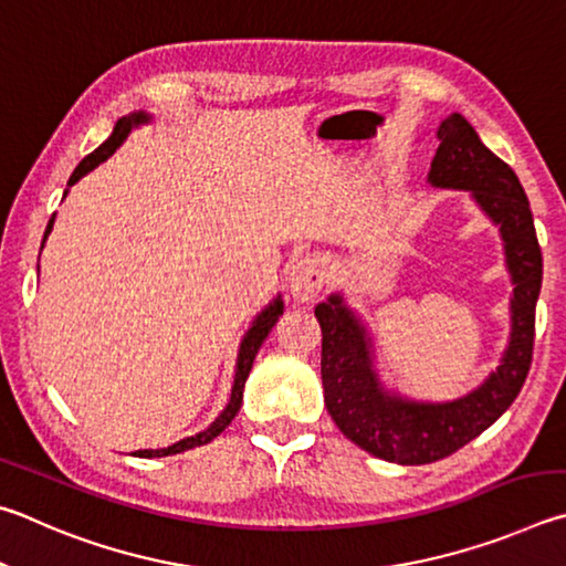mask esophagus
Segmentation results:
<instances>
[{"mask_svg": "<svg viewBox=\"0 0 566 566\" xmlns=\"http://www.w3.org/2000/svg\"><path fill=\"white\" fill-rule=\"evenodd\" d=\"M325 277H328V261L325 255H305L291 265L289 289L295 301H311L323 291Z\"/></svg>", "mask_w": 566, "mask_h": 566, "instance_id": "1", "label": "esophagus"}]
</instances>
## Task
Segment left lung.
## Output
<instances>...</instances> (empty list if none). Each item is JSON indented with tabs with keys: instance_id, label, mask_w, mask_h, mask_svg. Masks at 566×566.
I'll list each match as a JSON object with an SVG mask.
<instances>
[{
	"instance_id": "left-lung-1",
	"label": "left lung",
	"mask_w": 566,
	"mask_h": 566,
	"mask_svg": "<svg viewBox=\"0 0 566 566\" xmlns=\"http://www.w3.org/2000/svg\"><path fill=\"white\" fill-rule=\"evenodd\" d=\"M430 184L462 188L500 226L514 283L512 333L502 360L478 390L452 402H415L390 395L373 370L370 338L343 295L318 303L323 331L321 375L325 408L350 442L398 464H428L478 438L517 398L534 350V308L542 289V251L532 208L517 174L494 156L462 114L438 128Z\"/></svg>"
}]
</instances>
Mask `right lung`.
<instances>
[{
    "instance_id": "add662e5",
    "label": "right lung",
    "mask_w": 566,
    "mask_h": 566,
    "mask_svg": "<svg viewBox=\"0 0 566 566\" xmlns=\"http://www.w3.org/2000/svg\"><path fill=\"white\" fill-rule=\"evenodd\" d=\"M146 122H151V116L144 114V112L118 118L116 126H114V132H112V136H108L106 142L96 148V151L88 154V156L84 158V161L74 168V174H72V178H69L66 186H74V184L78 181V178L86 176L88 171H92V168H96L102 161H106V158L112 156V154L116 151V148L126 142V136L132 134V128L138 126V124H146ZM64 196H66V193H64ZM52 226H54V216L49 218V226H46V231H44V241H46V235L52 233ZM44 241H42V248H44ZM281 313H283V303H281V295H277V298H275L271 305H268L265 311H261V315H258L251 328H248V333L243 335L241 350H238V363H235V378H233L231 400H228L226 410H223L221 415H218L216 422H211V428L203 430V432H198V434H193V438H186V440H181V442H176V444H171V448H164V450H138V452H136L138 458H166V454L186 452V450H191V448H198V444L211 442L213 438H218V434H221V432L228 428V424H231V420L235 418L238 410H241V402H243V385H245V380H248V373H251V368H253V360H255V355H258V348H261L263 340L268 338V333H271V328L275 325L277 315H281Z\"/></svg>"
}]
</instances>
